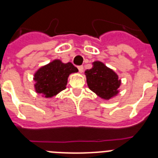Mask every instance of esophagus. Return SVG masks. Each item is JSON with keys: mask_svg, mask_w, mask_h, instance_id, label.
Returning <instances> with one entry per match:
<instances>
[{"mask_svg": "<svg viewBox=\"0 0 158 158\" xmlns=\"http://www.w3.org/2000/svg\"><path fill=\"white\" fill-rule=\"evenodd\" d=\"M77 69H78V70H79V72L82 73V72H83V70H84L83 65H79V66L77 67Z\"/></svg>", "mask_w": 158, "mask_h": 158, "instance_id": "esophagus-1", "label": "esophagus"}]
</instances>
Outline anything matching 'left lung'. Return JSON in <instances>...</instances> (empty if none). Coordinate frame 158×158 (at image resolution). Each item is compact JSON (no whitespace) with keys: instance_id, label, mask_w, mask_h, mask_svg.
Masks as SVG:
<instances>
[{"instance_id":"obj_1","label":"left lung","mask_w":158,"mask_h":158,"mask_svg":"<svg viewBox=\"0 0 158 158\" xmlns=\"http://www.w3.org/2000/svg\"><path fill=\"white\" fill-rule=\"evenodd\" d=\"M89 89L100 98L110 100L118 93L121 81L118 75L103 62L96 61L93 68L85 72Z\"/></svg>"}]
</instances>
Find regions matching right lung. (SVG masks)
Instances as JSON below:
<instances>
[{"mask_svg": "<svg viewBox=\"0 0 158 158\" xmlns=\"http://www.w3.org/2000/svg\"><path fill=\"white\" fill-rule=\"evenodd\" d=\"M77 72H78L77 68L71 62L63 63L61 60H54L47 65L42 66L35 73L36 93L43 94L46 98L56 96L65 89L69 74Z\"/></svg>", "mask_w": 158, "mask_h": 158, "instance_id": "right-lung-1", "label": "right lung"}]
</instances>
